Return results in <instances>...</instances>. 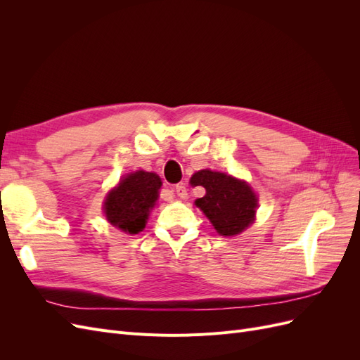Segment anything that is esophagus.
<instances>
[{
  "instance_id": "obj_1",
  "label": "esophagus",
  "mask_w": 360,
  "mask_h": 360,
  "mask_svg": "<svg viewBox=\"0 0 360 360\" xmlns=\"http://www.w3.org/2000/svg\"><path fill=\"white\" fill-rule=\"evenodd\" d=\"M176 193H177V197L181 198V200H186L188 198V189H186V186H184L183 183L177 184V186H176Z\"/></svg>"
}]
</instances>
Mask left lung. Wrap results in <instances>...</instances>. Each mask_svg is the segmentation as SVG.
<instances>
[{
	"label": "left lung",
	"instance_id": "left-lung-1",
	"mask_svg": "<svg viewBox=\"0 0 360 360\" xmlns=\"http://www.w3.org/2000/svg\"><path fill=\"white\" fill-rule=\"evenodd\" d=\"M191 184L205 189V195L195 201V205L202 210L221 236L240 234L255 221L258 198L245 180L201 169L191 177Z\"/></svg>",
	"mask_w": 360,
	"mask_h": 360
}]
</instances>
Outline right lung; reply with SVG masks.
<instances>
[{"mask_svg":"<svg viewBox=\"0 0 360 360\" xmlns=\"http://www.w3.org/2000/svg\"><path fill=\"white\" fill-rule=\"evenodd\" d=\"M162 180L155 172L135 171L124 176L106 195L103 213L106 221L129 234H138L146 228L150 210L158 198Z\"/></svg>","mask_w":360,"mask_h":360,"instance_id":"obj_1","label":"right lung"}]
</instances>
